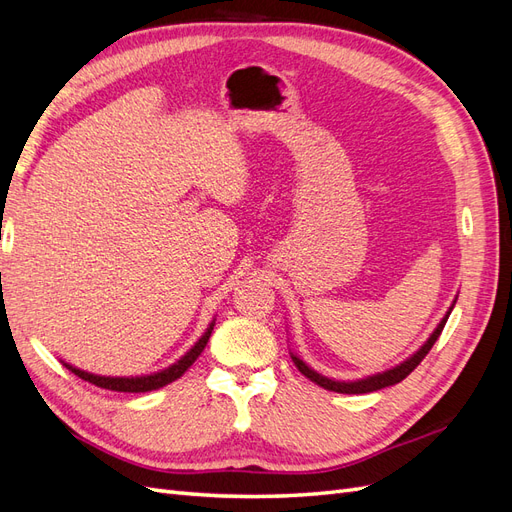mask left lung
Instances as JSON below:
<instances>
[{"mask_svg":"<svg viewBox=\"0 0 512 512\" xmlns=\"http://www.w3.org/2000/svg\"><path fill=\"white\" fill-rule=\"evenodd\" d=\"M455 303H457V297H455L453 305L448 307V312L444 314V318L438 322V327L433 329V333L427 337V342H425L421 348H418V350H416L412 356H408L406 361H401L399 365H395V367H391V369H386V371H378V374L365 376V378H361V380H348V382H346V380H335V378H327V376L318 374L316 369L309 367V365H307L303 359H299V356L294 354V352H290V356H292V361H294V365H297V369L301 371V374H303L305 378L312 380V382H316L318 386H322V389H327V391H335V393H346V395L374 393V391L386 389V386H393V384L401 382V380H404L406 376H410V374H412V371L416 369V365L425 359L427 352L431 350V346L436 344V339L440 337V333H442V329H444V324H446L448 316H451V312H453Z\"/></svg>","mask_w":512,"mask_h":512,"instance_id":"1","label":"left lung"}]
</instances>
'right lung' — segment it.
Listing matches in <instances>:
<instances>
[{"mask_svg":"<svg viewBox=\"0 0 512 512\" xmlns=\"http://www.w3.org/2000/svg\"><path fill=\"white\" fill-rule=\"evenodd\" d=\"M213 324L215 320H211V324L207 327V331L200 335L198 342L185 352L179 361H175L173 365H168L160 371H153V374H145V376H98V374H89V371L85 369H79L74 367L66 361L64 363L74 376H79L81 380L85 382H91L100 386V389H108V391H117V393H147V391H156V389H162V386L175 382L177 378H181L185 371L190 369V365L198 359V354L205 350L209 337H211V331H213Z\"/></svg>","mask_w":512,"mask_h":512,"instance_id":"1","label":"right lung"}]
</instances>
